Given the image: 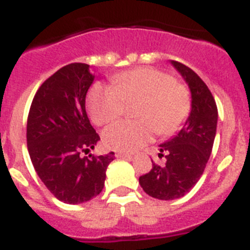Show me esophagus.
Here are the masks:
<instances>
[{
	"label": "esophagus",
	"mask_w": 250,
	"mask_h": 250,
	"mask_svg": "<svg viewBox=\"0 0 250 250\" xmlns=\"http://www.w3.org/2000/svg\"><path fill=\"white\" fill-rule=\"evenodd\" d=\"M115 156H116V158H131V155H130V154H127V152H121V151L116 152V154H115Z\"/></svg>",
	"instance_id": "obj_1"
}]
</instances>
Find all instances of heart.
Returning <instances> with one entry per match:
<instances>
[{
	"mask_svg": "<svg viewBox=\"0 0 250 250\" xmlns=\"http://www.w3.org/2000/svg\"><path fill=\"white\" fill-rule=\"evenodd\" d=\"M139 100L138 120L119 121L104 131V143L119 151H134L151 140L175 134L190 114V91L167 72L138 67L112 77V86L95 83L87 94V109L96 125H106L125 111V103Z\"/></svg>",
	"mask_w": 250,
	"mask_h": 250,
	"instance_id": "obj_1",
	"label": "heart"
}]
</instances>
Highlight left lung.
Masks as SVG:
<instances>
[{"label": "left lung", "instance_id": "1", "mask_svg": "<svg viewBox=\"0 0 250 250\" xmlns=\"http://www.w3.org/2000/svg\"><path fill=\"white\" fill-rule=\"evenodd\" d=\"M187 81L191 92V111L178 135L160 145L159 158L165 164H152V169L139 178L147 195L160 200L184 196L204 173L213 149L218 123V109L210 90L190 67L171 61Z\"/></svg>", "mask_w": 250, "mask_h": 250}]
</instances>
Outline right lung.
<instances>
[{"label": "right lung", "mask_w": 250, "mask_h": 250, "mask_svg": "<svg viewBox=\"0 0 250 250\" xmlns=\"http://www.w3.org/2000/svg\"><path fill=\"white\" fill-rule=\"evenodd\" d=\"M89 65L61 67L40 86L27 118V149L41 182L55 198L80 204L101 193L114 152L83 156L100 136L90 124L85 99L95 76Z\"/></svg>", "instance_id": "1"}]
</instances>
